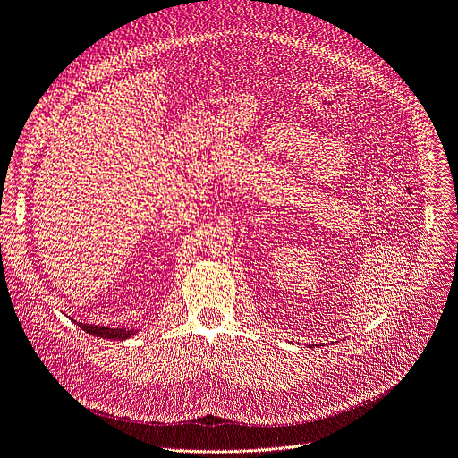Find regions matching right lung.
Wrapping results in <instances>:
<instances>
[{
	"label": "right lung",
	"mask_w": 458,
	"mask_h": 458,
	"mask_svg": "<svg viewBox=\"0 0 458 458\" xmlns=\"http://www.w3.org/2000/svg\"><path fill=\"white\" fill-rule=\"evenodd\" d=\"M86 333L95 335V336H103V339H114V341H125L129 336L136 335V329H112V327H105V326H93V324H78Z\"/></svg>",
	"instance_id": "obj_1"
}]
</instances>
